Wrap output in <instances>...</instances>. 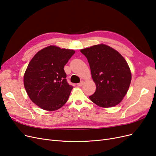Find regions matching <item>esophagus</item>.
Masks as SVG:
<instances>
[{"instance_id":"esophagus-1","label":"esophagus","mask_w":156,"mask_h":156,"mask_svg":"<svg viewBox=\"0 0 156 156\" xmlns=\"http://www.w3.org/2000/svg\"><path fill=\"white\" fill-rule=\"evenodd\" d=\"M83 84V81H82V82H80V83H78V84H77V85H78V86H79V87H81V86H82Z\"/></svg>"}]
</instances>
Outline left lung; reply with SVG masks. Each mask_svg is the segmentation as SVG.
<instances>
[{
	"label": "left lung",
	"mask_w": 156,
	"mask_h": 156,
	"mask_svg": "<svg viewBox=\"0 0 156 156\" xmlns=\"http://www.w3.org/2000/svg\"><path fill=\"white\" fill-rule=\"evenodd\" d=\"M87 58L96 91L89 96L100 107L119 104L127 93L132 80L129 67L122 56L108 45L100 44L82 49Z\"/></svg>",
	"instance_id": "1"
}]
</instances>
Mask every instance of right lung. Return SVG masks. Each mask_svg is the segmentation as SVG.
Returning <instances> with one entry per match:
<instances>
[{
	"label": "right lung",
	"instance_id": "1",
	"mask_svg": "<svg viewBox=\"0 0 156 156\" xmlns=\"http://www.w3.org/2000/svg\"><path fill=\"white\" fill-rule=\"evenodd\" d=\"M74 53L73 50L51 45L39 51L30 62L24 85L37 106L55 111L67 102L73 87L67 82L63 68Z\"/></svg>",
	"mask_w": 156,
	"mask_h": 156
}]
</instances>
